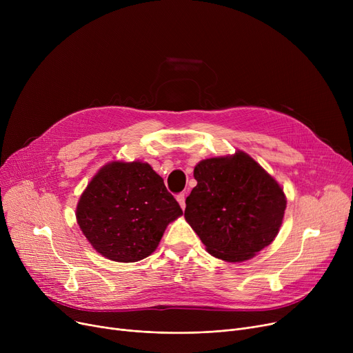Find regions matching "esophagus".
Here are the masks:
<instances>
[{
    "instance_id": "esophagus-1",
    "label": "esophagus",
    "mask_w": 353,
    "mask_h": 353,
    "mask_svg": "<svg viewBox=\"0 0 353 353\" xmlns=\"http://www.w3.org/2000/svg\"><path fill=\"white\" fill-rule=\"evenodd\" d=\"M176 199H177V201H179V205H180V208H181V209L186 208V196H184V193L177 194V196H176Z\"/></svg>"
}]
</instances>
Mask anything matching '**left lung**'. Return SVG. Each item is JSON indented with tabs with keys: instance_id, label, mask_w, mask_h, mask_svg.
Returning a JSON list of instances; mask_svg holds the SVG:
<instances>
[{
	"instance_id": "left-lung-1",
	"label": "left lung",
	"mask_w": 353,
	"mask_h": 353,
	"mask_svg": "<svg viewBox=\"0 0 353 353\" xmlns=\"http://www.w3.org/2000/svg\"><path fill=\"white\" fill-rule=\"evenodd\" d=\"M196 188L184 219L206 250L225 262H245L269 246L282 226V186L248 153L205 159L196 164Z\"/></svg>"
}]
</instances>
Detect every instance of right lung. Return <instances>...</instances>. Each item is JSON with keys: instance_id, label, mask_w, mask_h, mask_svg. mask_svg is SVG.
<instances>
[{"instance_id": "1", "label": "right lung", "mask_w": 353, "mask_h": 353, "mask_svg": "<svg viewBox=\"0 0 353 353\" xmlns=\"http://www.w3.org/2000/svg\"><path fill=\"white\" fill-rule=\"evenodd\" d=\"M181 214L163 179L140 160L104 164L76 209L77 223L92 249L120 263L150 256L165 228Z\"/></svg>"}]
</instances>
